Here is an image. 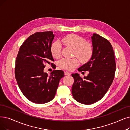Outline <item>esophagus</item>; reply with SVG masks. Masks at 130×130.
Segmentation results:
<instances>
[{"instance_id": "obj_1", "label": "esophagus", "mask_w": 130, "mask_h": 130, "mask_svg": "<svg viewBox=\"0 0 130 130\" xmlns=\"http://www.w3.org/2000/svg\"><path fill=\"white\" fill-rule=\"evenodd\" d=\"M64 74H65V75H67V76H69V75H71V74L70 73V72H69L68 71H65Z\"/></svg>"}]
</instances>
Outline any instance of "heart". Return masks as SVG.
Masks as SVG:
<instances>
[{
    "label": "heart",
    "mask_w": 130,
    "mask_h": 130,
    "mask_svg": "<svg viewBox=\"0 0 130 130\" xmlns=\"http://www.w3.org/2000/svg\"><path fill=\"white\" fill-rule=\"evenodd\" d=\"M62 41L67 46L74 49L73 55L76 56L83 62L89 61L93 54L91 45L86 42V40L80 36L75 34H70L62 38ZM62 46L59 41H55L51 45V52L55 58H59L61 53ZM61 68L71 70L79 64L78 59L76 58L68 59L62 58L58 62Z\"/></svg>",
    "instance_id": "b5f03b06"
}]
</instances>
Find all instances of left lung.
<instances>
[{
    "label": "left lung",
    "instance_id": "obj_1",
    "mask_svg": "<svg viewBox=\"0 0 130 130\" xmlns=\"http://www.w3.org/2000/svg\"><path fill=\"white\" fill-rule=\"evenodd\" d=\"M91 39V58L78 69L79 71H89V74L84 79L77 73L71 74L74 79L72 96L77 101L84 105L92 104L103 97L112 84L116 70L115 56L110 43L97 34H93Z\"/></svg>",
    "mask_w": 130,
    "mask_h": 130
}]
</instances>
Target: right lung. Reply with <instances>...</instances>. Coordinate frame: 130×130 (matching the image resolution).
<instances>
[{
	"label": "right lung",
	"instance_id": "add662e5",
	"mask_svg": "<svg viewBox=\"0 0 130 130\" xmlns=\"http://www.w3.org/2000/svg\"><path fill=\"white\" fill-rule=\"evenodd\" d=\"M52 31L36 32L21 46L15 62V75L19 89L29 100L43 104L54 98L63 71L44 72L45 64L54 61L51 52Z\"/></svg>",
	"mask_w": 130,
	"mask_h": 130
}]
</instances>
